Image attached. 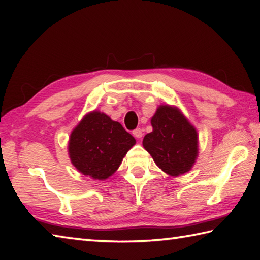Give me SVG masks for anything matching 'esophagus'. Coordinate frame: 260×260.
Returning a JSON list of instances; mask_svg holds the SVG:
<instances>
[{"mask_svg": "<svg viewBox=\"0 0 260 260\" xmlns=\"http://www.w3.org/2000/svg\"><path fill=\"white\" fill-rule=\"evenodd\" d=\"M133 135H134L135 137H137V139H141V137L143 136V129H141V128L134 129V131H133Z\"/></svg>", "mask_w": 260, "mask_h": 260, "instance_id": "34e87169", "label": "esophagus"}]
</instances>
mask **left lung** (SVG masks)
<instances>
[{"label": "left lung", "mask_w": 260, "mask_h": 260, "mask_svg": "<svg viewBox=\"0 0 260 260\" xmlns=\"http://www.w3.org/2000/svg\"><path fill=\"white\" fill-rule=\"evenodd\" d=\"M153 132L144 136L143 146L159 169L170 175L190 171L198 155V134L178 109L161 106L152 117Z\"/></svg>", "instance_id": "1"}]
</instances>
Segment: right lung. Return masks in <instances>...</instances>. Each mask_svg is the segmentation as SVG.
Masks as SVG:
<instances>
[{"label": "right lung", "instance_id": "add662e5", "mask_svg": "<svg viewBox=\"0 0 260 260\" xmlns=\"http://www.w3.org/2000/svg\"><path fill=\"white\" fill-rule=\"evenodd\" d=\"M134 144V137L118 121L103 113L92 112L71 133L69 155L79 172L105 180L118 169Z\"/></svg>", "mask_w": 260, "mask_h": 260}]
</instances>
